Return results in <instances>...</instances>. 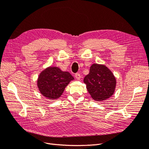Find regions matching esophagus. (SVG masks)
<instances>
[{"label":"esophagus","instance_id":"34e87169","mask_svg":"<svg viewBox=\"0 0 149 149\" xmlns=\"http://www.w3.org/2000/svg\"><path fill=\"white\" fill-rule=\"evenodd\" d=\"M75 78L77 79L78 80H79L81 79V75L79 73H76L75 74Z\"/></svg>","mask_w":149,"mask_h":149}]
</instances>
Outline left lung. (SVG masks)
<instances>
[{"label":"left lung","instance_id":"8db88e82","mask_svg":"<svg viewBox=\"0 0 149 149\" xmlns=\"http://www.w3.org/2000/svg\"><path fill=\"white\" fill-rule=\"evenodd\" d=\"M84 83L94 100L104 101L115 91L116 79L112 71L104 65L93 64L89 73L84 78Z\"/></svg>","mask_w":149,"mask_h":149}]
</instances>
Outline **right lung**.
I'll list each match as a JSON object with an SVG mask.
<instances>
[{"instance_id": "obj_1", "label": "right lung", "mask_w": 149, "mask_h": 149, "mask_svg": "<svg viewBox=\"0 0 149 149\" xmlns=\"http://www.w3.org/2000/svg\"><path fill=\"white\" fill-rule=\"evenodd\" d=\"M73 79L68 72L63 71L58 67L49 66L39 74L37 86L43 96L53 100L62 95L66 86Z\"/></svg>"}]
</instances>
